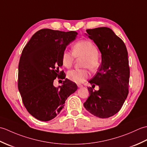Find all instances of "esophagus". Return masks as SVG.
<instances>
[{
    "mask_svg": "<svg viewBox=\"0 0 147 147\" xmlns=\"http://www.w3.org/2000/svg\"><path fill=\"white\" fill-rule=\"evenodd\" d=\"M77 86H78V88H81V87H83V85H81V84H78Z\"/></svg>",
    "mask_w": 147,
    "mask_h": 147,
    "instance_id": "34e87169",
    "label": "esophagus"
}]
</instances>
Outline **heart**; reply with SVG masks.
Here are the masks:
<instances>
[{
    "label": "heart",
    "instance_id": "1",
    "mask_svg": "<svg viewBox=\"0 0 147 147\" xmlns=\"http://www.w3.org/2000/svg\"><path fill=\"white\" fill-rule=\"evenodd\" d=\"M98 51L91 41L83 40L76 42L73 47V53L65 50L61 55L62 64L64 67L70 68L76 58L83 57L82 67H88L92 71H95L100 66ZM90 73L87 69H73L67 72V77L71 82L82 83L88 78Z\"/></svg>",
    "mask_w": 147,
    "mask_h": 147
}]
</instances>
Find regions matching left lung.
Here are the masks:
<instances>
[{
	"instance_id": "8db88e82",
	"label": "left lung",
	"mask_w": 147,
	"mask_h": 147,
	"mask_svg": "<svg viewBox=\"0 0 147 147\" xmlns=\"http://www.w3.org/2000/svg\"><path fill=\"white\" fill-rule=\"evenodd\" d=\"M102 54V64L89 83L98 85V91L88 88L90 96L84 107L100 118H108L120 111L129 93V67L124 42L111 28L86 30Z\"/></svg>"
}]
</instances>
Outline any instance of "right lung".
I'll use <instances>...</instances> for the list:
<instances>
[{
  "instance_id": "add662e5",
  "label": "right lung",
  "mask_w": 147,
  "mask_h": 147,
  "mask_svg": "<svg viewBox=\"0 0 147 147\" xmlns=\"http://www.w3.org/2000/svg\"><path fill=\"white\" fill-rule=\"evenodd\" d=\"M77 35L73 31L40 30L22 51L18 89L26 110L38 120L55 118L64 108L65 100L78 89L76 84L67 78L62 86H54V80L63 74V71H59L62 52Z\"/></svg>"
}]
</instances>
